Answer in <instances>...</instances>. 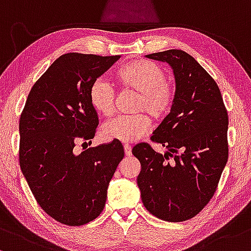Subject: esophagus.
Wrapping results in <instances>:
<instances>
[{"mask_svg":"<svg viewBox=\"0 0 251 251\" xmlns=\"http://www.w3.org/2000/svg\"><path fill=\"white\" fill-rule=\"evenodd\" d=\"M123 147H125V154H126V155L130 156L131 155V146L128 145V143H126Z\"/></svg>","mask_w":251,"mask_h":251,"instance_id":"1","label":"esophagus"}]
</instances>
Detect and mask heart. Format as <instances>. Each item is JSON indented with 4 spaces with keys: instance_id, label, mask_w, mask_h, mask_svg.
I'll use <instances>...</instances> for the list:
<instances>
[{
    "instance_id": "heart-1",
    "label": "heart",
    "mask_w": 251,
    "mask_h": 251,
    "mask_svg": "<svg viewBox=\"0 0 251 251\" xmlns=\"http://www.w3.org/2000/svg\"><path fill=\"white\" fill-rule=\"evenodd\" d=\"M121 86L137 92L135 111H146L154 118H162L173 105L174 88L166 80V72L159 65L148 60H135L123 65L115 73ZM92 108L103 116H110L114 111L115 91L105 78L92 81L89 90ZM151 126V118L146 114L135 116H120L104 123L102 136L130 143L142 139Z\"/></svg>"
}]
</instances>
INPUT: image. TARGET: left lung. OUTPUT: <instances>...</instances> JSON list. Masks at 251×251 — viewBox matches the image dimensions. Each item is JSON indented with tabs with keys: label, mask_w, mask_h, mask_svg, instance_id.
Returning <instances> with one entry per match:
<instances>
[{
	"label": "left lung",
	"mask_w": 251,
	"mask_h": 251,
	"mask_svg": "<svg viewBox=\"0 0 251 251\" xmlns=\"http://www.w3.org/2000/svg\"><path fill=\"white\" fill-rule=\"evenodd\" d=\"M146 57L172 67L176 95L151 136L167 151L156 153L148 143L133 148L141 163L137 185L151 215L184 222L198 215L216 192L229 155V118L218 85L192 55L168 50Z\"/></svg>",
	"instance_id": "1"
}]
</instances>
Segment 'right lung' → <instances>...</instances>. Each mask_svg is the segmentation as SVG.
<instances>
[{
	"mask_svg": "<svg viewBox=\"0 0 251 251\" xmlns=\"http://www.w3.org/2000/svg\"><path fill=\"white\" fill-rule=\"evenodd\" d=\"M120 58L61 55L33 85L20 117V167L41 209L59 223L78 226L100 216L125 156L115 140L75 153L98 126L90 86Z\"/></svg>",
	"mask_w": 251,
	"mask_h": 251,
	"instance_id": "right-lung-1",
	"label": "right lung"
}]
</instances>
